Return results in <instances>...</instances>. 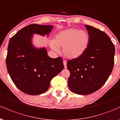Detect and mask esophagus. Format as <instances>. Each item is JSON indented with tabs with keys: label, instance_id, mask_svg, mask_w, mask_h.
I'll use <instances>...</instances> for the list:
<instances>
[{
	"label": "esophagus",
	"instance_id": "34e87169",
	"mask_svg": "<svg viewBox=\"0 0 120 120\" xmlns=\"http://www.w3.org/2000/svg\"><path fill=\"white\" fill-rule=\"evenodd\" d=\"M63 64H64V68H67V61H66V60H64V61H63Z\"/></svg>",
	"mask_w": 120,
	"mask_h": 120
}]
</instances>
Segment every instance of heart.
<instances>
[{
  "instance_id": "obj_1",
  "label": "heart",
  "mask_w": 120,
  "mask_h": 120,
  "mask_svg": "<svg viewBox=\"0 0 120 120\" xmlns=\"http://www.w3.org/2000/svg\"><path fill=\"white\" fill-rule=\"evenodd\" d=\"M90 37L87 31L70 28L61 31L56 35L55 40L49 42L51 49L56 52L63 47L65 56L70 59L81 57L88 49Z\"/></svg>"
}]
</instances>
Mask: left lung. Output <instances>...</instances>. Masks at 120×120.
Segmentation results:
<instances>
[{"label": "left lung", "mask_w": 120, "mask_h": 120, "mask_svg": "<svg viewBox=\"0 0 120 120\" xmlns=\"http://www.w3.org/2000/svg\"><path fill=\"white\" fill-rule=\"evenodd\" d=\"M90 37L88 49L81 57L67 62L68 86L73 93L89 95L101 88L112 72L115 46L107 34L85 25Z\"/></svg>", "instance_id": "8db88e82"}]
</instances>
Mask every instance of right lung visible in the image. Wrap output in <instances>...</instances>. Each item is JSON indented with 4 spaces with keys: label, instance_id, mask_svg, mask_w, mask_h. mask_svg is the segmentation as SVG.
<instances>
[{
    "label": "right lung",
    "instance_id": "1",
    "mask_svg": "<svg viewBox=\"0 0 120 120\" xmlns=\"http://www.w3.org/2000/svg\"><path fill=\"white\" fill-rule=\"evenodd\" d=\"M52 28V25H29L9 40L7 68L13 83L23 93L31 95L45 93L51 80L64 68L61 57L51 58L45 47L37 49L31 42L33 34L45 36Z\"/></svg>",
    "mask_w": 120,
    "mask_h": 120
}]
</instances>
